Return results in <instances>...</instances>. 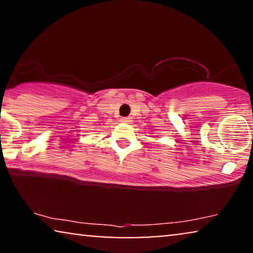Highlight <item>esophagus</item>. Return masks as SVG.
Here are the masks:
<instances>
[{"mask_svg":"<svg viewBox=\"0 0 253 253\" xmlns=\"http://www.w3.org/2000/svg\"><path fill=\"white\" fill-rule=\"evenodd\" d=\"M131 121H132V119H131L130 116H127V117H121V122H122V123H130Z\"/></svg>","mask_w":253,"mask_h":253,"instance_id":"34e87169","label":"esophagus"}]
</instances>
